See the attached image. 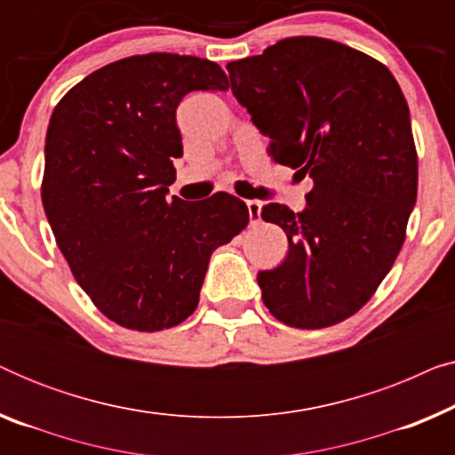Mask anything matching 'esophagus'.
<instances>
[{"mask_svg": "<svg viewBox=\"0 0 455 455\" xmlns=\"http://www.w3.org/2000/svg\"><path fill=\"white\" fill-rule=\"evenodd\" d=\"M246 207H248V217H251V223L254 226V223L260 221V204L259 201H246Z\"/></svg>", "mask_w": 455, "mask_h": 455, "instance_id": "1", "label": "esophagus"}]
</instances>
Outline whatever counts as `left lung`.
I'll use <instances>...</instances> for the list:
<instances>
[{
  "instance_id": "left-lung-1",
  "label": "left lung",
  "mask_w": 455,
  "mask_h": 455,
  "mask_svg": "<svg viewBox=\"0 0 455 455\" xmlns=\"http://www.w3.org/2000/svg\"><path fill=\"white\" fill-rule=\"evenodd\" d=\"M234 97L275 164L313 178L308 204L260 211L288 235V257L257 279L285 325L321 329L375 294L406 238L419 190L408 103L381 61L321 36H290L228 64Z\"/></svg>"
}]
</instances>
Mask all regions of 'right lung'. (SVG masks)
Wrapping results in <instances>:
<instances>
[{"label":"right lung","instance_id":"obj_1","mask_svg":"<svg viewBox=\"0 0 455 455\" xmlns=\"http://www.w3.org/2000/svg\"><path fill=\"white\" fill-rule=\"evenodd\" d=\"M215 61L148 53L114 61L53 109L43 209L92 304L134 331L176 327L195 313L215 248L248 223L228 192L167 198L182 157L176 109L192 91H226Z\"/></svg>","mask_w":455,"mask_h":455}]
</instances>
